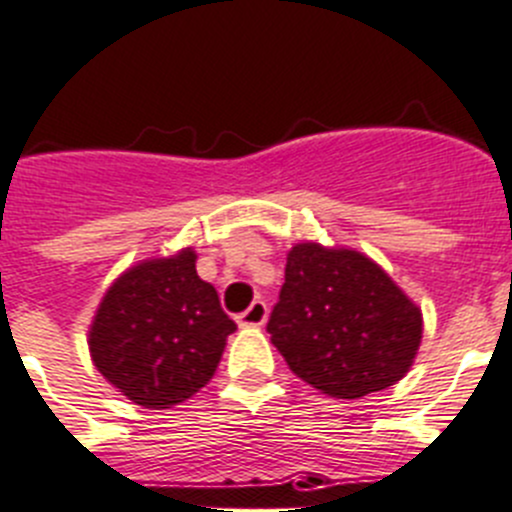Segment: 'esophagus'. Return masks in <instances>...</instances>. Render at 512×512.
<instances>
[{
	"label": "esophagus",
	"mask_w": 512,
	"mask_h": 512,
	"mask_svg": "<svg viewBox=\"0 0 512 512\" xmlns=\"http://www.w3.org/2000/svg\"><path fill=\"white\" fill-rule=\"evenodd\" d=\"M266 317H269V307H266V302L256 299V302H253L251 307L246 309V312L238 314V325H241V327H261L266 322Z\"/></svg>",
	"instance_id": "esophagus-1"
}]
</instances>
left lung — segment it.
Wrapping results in <instances>:
<instances>
[{"mask_svg": "<svg viewBox=\"0 0 512 512\" xmlns=\"http://www.w3.org/2000/svg\"><path fill=\"white\" fill-rule=\"evenodd\" d=\"M266 330L304 383L327 396L363 398L411 368L421 309L363 253L299 243Z\"/></svg>", "mask_w": 512, "mask_h": 512, "instance_id": "8db88e82", "label": "left lung"}]
</instances>
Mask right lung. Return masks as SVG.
Here are the masks:
<instances>
[{"label": "right lung", "mask_w": 512, "mask_h": 512, "mask_svg": "<svg viewBox=\"0 0 512 512\" xmlns=\"http://www.w3.org/2000/svg\"><path fill=\"white\" fill-rule=\"evenodd\" d=\"M236 322L190 248L152 259L114 281L91 325L98 373L144 409H172L213 378Z\"/></svg>", "instance_id": "obj_1"}]
</instances>
